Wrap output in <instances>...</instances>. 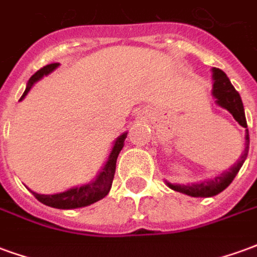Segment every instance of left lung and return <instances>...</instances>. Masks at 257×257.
Listing matches in <instances>:
<instances>
[{"instance_id": "8db88e82", "label": "left lung", "mask_w": 257, "mask_h": 257, "mask_svg": "<svg viewBox=\"0 0 257 257\" xmlns=\"http://www.w3.org/2000/svg\"><path fill=\"white\" fill-rule=\"evenodd\" d=\"M212 79H213V85H212V96L216 99V104L217 106L226 108L227 111L231 114L234 119L237 121L241 126L248 128L246 126V118H245V111H243V104L241 100V96L238 93L235 88L232 86L230 79L227 77L224 71H221L220 68H212ZM249 151V134L248 129L245 132V146H243V151L241 157L238 158V161L231 165V167L223 171L220 175H217L215 178L205 179V180H199L197 183L191 184H178V183H169L165 180L169 189L183 193L190 197H213L221 193L223 190H226L230 183H231L234 178L237 176L239 169L242 167V164L246 160Z\"/></svg>"}]
</instances>
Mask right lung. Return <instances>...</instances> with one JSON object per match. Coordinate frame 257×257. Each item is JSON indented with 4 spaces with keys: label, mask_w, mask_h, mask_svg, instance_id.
<instances>
[{
    "label": "right lung",
    "mask_w": 257,
    "mask_h": 257,
    "mask_svg": "<svg viewBox=\"0 0 257 257\" xmlns=\"http://www.w3.org/2000/svg\"><path fill=\"white\" fill-rule=\"evenodd\" d=\"M59 67V63L48 64L45 67H42L41 70H38L27 82L25 93L22 95L20 100H23L27 93L30 92V89L34 86L36 82H38L40 79L44 77H47L52 73L53 70H56ZM128 132H123L122 135H119L117 139L114 140V145L111 147V151L108 154L107 161L104 162V165L100 169V172L96 175V178L89 182L85 183L82 186H74L71 189L62 191V193L56 194H38L31 191L34 194L40 202L52 208H58V209H75V208H84L88 205H92L97 202L99 199L104 198L110 189H111L112 179H114V173H115V164H117V158L119 151L122 150L123 145H125V139H126Z\"/></svg>",
    "instance_id": "add662e5"
}]
</instances>
